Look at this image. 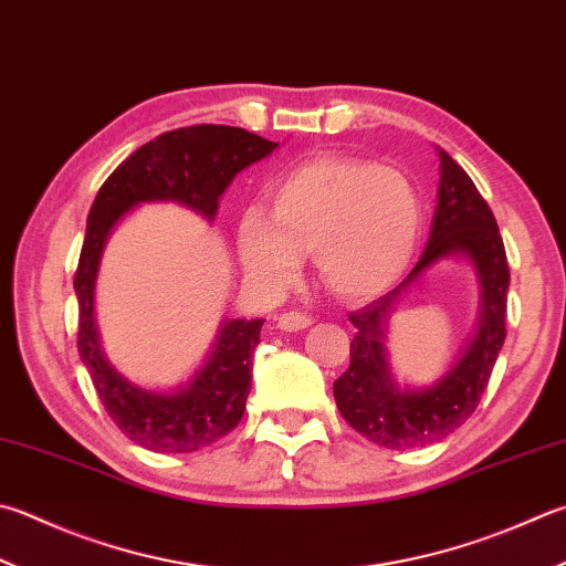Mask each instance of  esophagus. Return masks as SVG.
<instances>
[{
    "instance_id": "esophagus-1",
    "label": "esophagus",
    "mask_w": 566,
    "mask_h": 566,
    "mask_svg": "<svg viewBox=\"0 0 566 566\" xmlns=\"http://www.w3.org/2000/svg\"><path fill=\"white\" fill-rule=\"evenodd\" d=\"M313 325V317L305 315V313H283L279 317V327L283 333H297V329H305Z\"/></svg>"
}]
</instances>
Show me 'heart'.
<instances>
[{"label":"heart","instance_id":"obj_1","mask_svg":"<svg viewBox=\"0 0 566 566\" xmlns=\"http://www.w3.org/2000/svg\"><path fill=\"white\" fill-rule=\"evenodd\" d=\"M419 201L397 169L361 159L315 157L269 187L265 214L239 223L243 273L265 293L295 281L301 255L345 301H367L407 273L419 243Z\"/></svg>","mask_w":566,"mask_h":566}]
</instances>
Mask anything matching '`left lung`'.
<instances>
[{
  "mask_svg": "<svg viewBox=\"0 0 566 566\" xmlns=\"http://www.w3.org/2000/svg\"><path fill=\"white\" fill-rule=\"evenodd\" d=\"M436 155L441 159V179L429 243L394 291L349 313L357 333L349 345V367L333 387L337 409L352 429L394 451L441 441L471 419L507 335L510 269L497 221L463 167L441 147H436ZM451 254L468 258L479 275L482 317L476 335L439 382L421 390L401 388L390 375L382 345L388 317L402 293L431 264Z\"/></svg>",
  "mask_w": 566,
  "mask_h": 566,
  "instance_id": "8db88e82",
  "label": "left lung"
}]
</instances>
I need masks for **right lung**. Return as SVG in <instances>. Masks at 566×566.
Masks as SVG:
<instances>
[{
  "label": "right lung",
  "instance_id": "right-lung-1",
  "mask_svg": "<svg viewBox=\"0 0 566 566\" xmlns=\"http://www.w3.org/2000/svg\"><path fill=\"white\" fill-rule=\"evenodd\" d=\"M279 143L243 127L191 125L155 137L105 179L95 197L73 287L78 295V352L105 411L127 439L155 453L201 451L241 421L251 391V357L263 319H223L195 375L172 391L137 387L101 349L95 279L113 229L135 207L177 201L214 221L219 199L241 169L269 157Z\"/></svg>",
  "mask_w": 566,
  "mask_h": 566
}]
</instances>
